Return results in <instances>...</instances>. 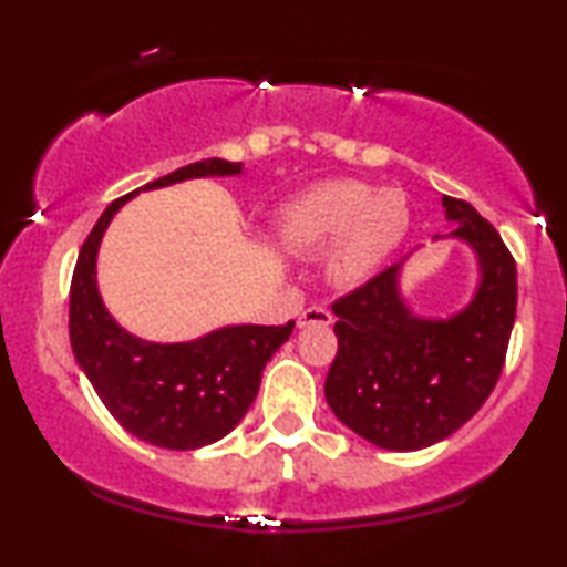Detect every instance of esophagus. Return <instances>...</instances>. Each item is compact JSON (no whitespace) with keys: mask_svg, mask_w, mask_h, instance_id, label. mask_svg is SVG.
<instances>
[{"mask_svg":"<svg viewBox=\"0 0 567 567\" xmlns=\"http://www.w3.org/2000/svg\"><path fill=\"white\" fill-rule=\"evenodd\" d=\"M333 321L331 310L323 308V306H310L300 313L298 318V326L300 329H306V326H329Z\"/></svg>","mask_w":567,"mask_h":567,"instance_id":"1","label":"esophagus"}]
</instances>
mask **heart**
I'll return each instance as SVG.
<instances>
[{
    "label": "heart",
    "mask_w": 567,
    "mask_h": 567,
    "mask_svg": "<svg viewBox=\"0 0 567 567\" xmlns=\"http://www.w3.org/2000/svg\"><path fill=\"white\" fill-rule=\"evenodd\" d=\"M409 226L411 207L403 189L326 179L280 207L275 236L298 254L333 244L329 275L339 285H360L401 246Z\"/></svg>",
    "instance_id": "b5f03b06"
}]
</instances>
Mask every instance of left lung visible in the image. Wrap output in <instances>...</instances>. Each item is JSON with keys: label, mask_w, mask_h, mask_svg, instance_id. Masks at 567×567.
Returning <instances> with one entry per match:
<instances>
[{"label": "left lung", "mask_w": 567, "mask_h": 567, "mask_svg": "<svg viewBox=\"0 0 567 567\" xmlns=\"http://www.w3.org/2000/svg\"><path fill=\"white\" fill-rule=\"evenodd\" d=\"M450 238L477 259L473 298L450 318H421L401 292L403 261L333 302L339 352L326 403L341 424L382 450L413 452L457 432L504 370L516 316V261L498 230L465 200L442 197ZM442 238V236H434Z\"/></svg>", "instance_id": "1"}]
</instances>
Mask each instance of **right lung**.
Here are the masks:
<instances>
[{
  "mask_svg": "<svg viewBox=\"0 0 567 567\" xmlns=\"http://www.w3.org/2000/svg\"><path fill=\"white\" fill-rule=\"evenodd\" d=\"M244 166L205 158L141 189L200 177H238ZM110 203L79 251L69 295V337L76 364L125 432L164 450H200L234 432L259 393L261 370L295 329L223 326L200 339L156 344L127 333L110 316L97 287L102 236L121 207L141 193Z\"/></svg>",
  "mask_w": 567,
  "mask_h": 567,
  "instance_id": "1",
  "label": "right lung"
}]
</instances>
